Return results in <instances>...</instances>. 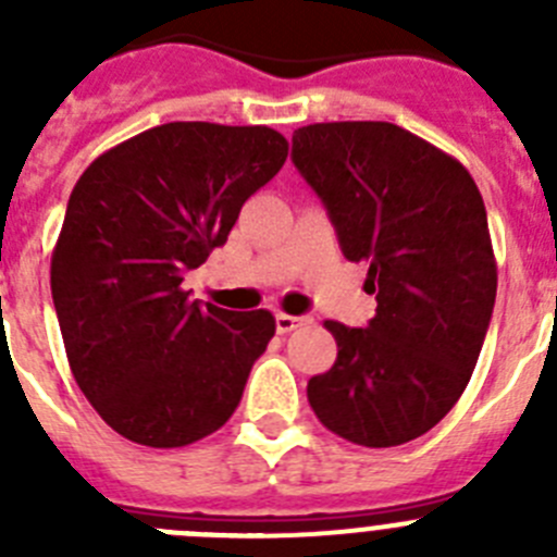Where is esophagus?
Listing matches in <instances>:
<instances>
[{
  "label": "esophagus",
  "instance_id": "34e87169",
  "mask_svg": "<svg viewBox=\"0 0 557 557\" xmlns=\"http://www.w3.org/2000/svg\"><path fill=\"white\" fill-rule=\"evenodd\" d=\"M304 323H309V318H298V314H287V312L275 314V332L278 334L295 332V329L304 326Z\"/></svg>",
  "mask_w": 557,
  "mask_h": 557
}]
</instances>
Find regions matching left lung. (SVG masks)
I'll return each mask as SVG.
<instances>
[{
	"mask_svg": "<svg viewBox=\"0 0 557 557\" xmlns=\"http://www.w3.org/2000/svg\"><path fill=\"white\" fill-rule=\"evenodd\" d=\"M348 262H368L376 314L326 321L337 359L309 379L321 424L351 444L416 441L457 405L488 332L496 259L485 203L449 152L393 122H318L293 133Z\"/></svg>",
	"mask_w": 557,
	"mask_h": 557,
	"instance_id": "1",
	"label": "left lung"
}]
</instances>
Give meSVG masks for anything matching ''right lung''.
<instances>
[{
    "instance_id": "obj_1",
    "label": "right lung",
    "mask_w": 557,
    "mask_h": 557,
    "mask_svg": "<svg viewBox=\"0 0 557 557\" xmlns=\"http://www.w3.org/2000/svg\"><path fill=\"white\" fill-rule=\"evenodd\" d=\"M287 150L264 125L166 122L97 156L72 189L52 301L83 396L133 444L178 449L234 416L275 318L200 307L181 284Z\"/></svg>"
}]
</instances>
